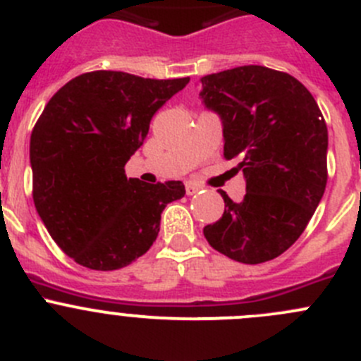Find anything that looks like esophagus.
<instances>
[{
  "label": "esophagus",
  "mask_w": 361,
  "mask_h": 361,
  "mask_svg": "<svg viewBox=\"0 0 361 361\" xmlns=\"http://www.w3.org/2000/svg\"><path fill=\"white\" fill-rule=\"evenodd\" d=\"M185 190H187V195H194L201 190V185L197 183H187L185 185Z\"/></svg>",
  "instance_id": "1"
}]
</instances>
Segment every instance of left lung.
<instances>
[{
    "label": "left lung",
    "instance_id": "8db88e82",
    "mask_svg": "<svg viewBox=\"0 0 361 361\" xmlns=\"http://www.w3.org/2000/svg\"><path fill=\"white\" fill-rule=\"evenodd\" d=\"M206 108L224 123V157L238 160L246 195L224 190V216L204 227L214 250L262 264L300 238L325 194L329 130L312 94L292 75L239 66L201 78Z\"/></svg>",
    "mask_w": 361,
    "mask_h": 361
}]
</instances>
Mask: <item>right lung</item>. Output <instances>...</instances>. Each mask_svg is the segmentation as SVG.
Instances as JSON below:
<instances>
[{
	"label": "right lung",
	"mask_w": 361,
	"mask_h": 361,
	"mask_svg": "<svg viewBox=\"0 0 361 361\" xmlns=\"http://www.w3.org/2000/svg\"><path fill=\"white\" fill-rule=\"evenodd\" d=\"M190 78L154 80L90 71L47 103L31 133L32 201L61 250L94 271H115L147 253L160 214L185 195L181 181L141 183L126 164L150 120Z\"/></svg>",
	"instance_id": "right-lung-1"
}]
</instances>
